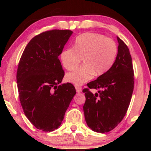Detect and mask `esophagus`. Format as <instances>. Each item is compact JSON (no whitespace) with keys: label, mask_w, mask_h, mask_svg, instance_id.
<instances>
[{"label":"esophagus","mask_w":151,"mask_h":151,"mask_svg":"<svg viewBox=\"0 0 151 151\" xmlns=\"http://www.w3.org/2000/svg\"><path fill=\"white\" fill-rule=\"evenodd\" d=\"M75 87H76V91H77V93H80V92H82V88L80 87V86H75Z\"/></svg>","instance_id":"obj_1"}]
</instances>
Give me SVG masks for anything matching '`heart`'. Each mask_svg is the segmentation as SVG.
I'll use <instances>...</instances> for the list:
<instances>
[{
    "label": "heart",
    "mask_w": 151,
    "mask_h": 151,
    "mask_svg": "<svg viewBox=\"0 0 151 151\" xmlns=\"http://www.w3.org/2000/svg\"><path fill=\"white\" fill-rule=\"evenodd\" d=\"M117 53V45L112 39L101 34L87 33L77 37L73 47L62 51L64 67L72 71L82 60L83 64L66 76L67 81L80 85L93 77L100 76L111 67Z\"/></svg>",
    "instance_id": "1"
}]
</instances>
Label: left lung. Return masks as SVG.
<instances>
[{
    "instance_id": "obj_1",
    "label": "left lung",
    "mask_w": 151,
    "mask_h": 151,
    "mask_svg": "<svg viewBox=\"0 0 151 151\" xmlns=\"http://www.w3.org/2000/svg\"><path fill=\"white\" fill-rule=\"evenodd\" d=\"M115 63L98 79L87 84L82 91L86 101L83 110L88 127L97 133L115 129L125 116L134 88V71L127 45L119 37ZM91 88L100 89L93 94Z\"/></svg>"
}]
</instances>
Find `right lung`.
Segmentation results:
<instances>
[{
  "label": "right lung",
  "mask_w": 151,
  "mask_h": 151,
  "mask_svg": "<svg viewBox=\"0 0 151 151\" xmlns=\"http://www.w3.org/2000/svg\"><path fill=\"white\" fill-rule=\"evenodd\" d=\"M71 30L46 31L34 37L24 49L16 74L24 115L36 129L51 132L61 125L76 93L71 83L62 84L65 71L58 56Z\"/></svg>",
  "instance_id": "add662e5"
}]
</instances>
